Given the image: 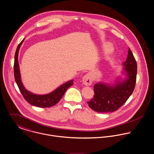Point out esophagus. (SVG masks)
<instances>
[{"mask_svg":"<svg viewBox=\"0 0 154 154\" xmlns=\"http://www.w3.org/2000/svg\"><path fill=\"white\" fill-rule=\"evenodd\" d=\"M83 83L85 85H90L93 83L92 76L90 73L84 75L83 77Z\"/></svg>","mask_w":154,"mask_h":154,"instance_id":"esophagus-1","label":"esophagus"}]
</instances>
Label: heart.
<instances>
[{
    "label": "heart",
    "mask_w": 154,
    "mask_h": 154,
    "mask_svg": "<svg viewBox=\"0 0 154 154\" xmlns=\"http://www.w3.org/2000/svg\"><path fill=\"white\" fill-rule=\"evenodd\" d=\"M112 50V48H111V47H109V48H108V49L107 50L108 52V53H111Z\"/></svg>",
    "instance_id": "1"
}]
</instances>
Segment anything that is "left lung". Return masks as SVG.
Returning a JSON list of instances; mask_svg holds the SVG:
<instances>
[{
  "label": "left lung",
  "mask_w": 154,
  "mask_h": 154,
  "mask_svg": "<svg viewBox=\"0 0 154 154\" xmlns=\"http://www.w3.org/2000/svg\"><path fill=\"white\" fill-rule=\"evenodd\" d=\"M121 71L124 77H119L115 83L98 82L94 86V97L87 102L88 106L100 113L114 112L122 106L134 91L137 72V64L130 48L122 63Z\"/></svg>",
  "instance_id": "left-lung-1"
}]
</instances>
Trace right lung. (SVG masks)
<instances>
[{
	"mask_svg": "<svg viewBox=\"0 0 154 154\" xmlns=\"http://www.w3.org/2000/svg\"><path fill=\"white\" fill-rule=\"evenodd\" d=\"M24 40V38L18 45L14 55V75L15 82L24 99L32 106L40 108L53 106L59 101L63 95L64 94L66 91L73 84V80L63 84L54 91L46 94H35L26 90L21 80V75L18 61L19 51L23 42Z\"/></svg>",
	"mask_w": 154,
	"mask_h": 154,
	"instance_id": "1",
	"label": "right lung"
}]
</instances>
